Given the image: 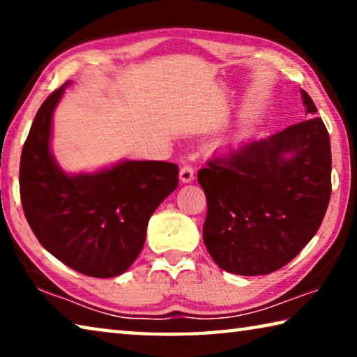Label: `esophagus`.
Segmentation results:
<instances>
[{"instance_id":"obj_1","label":"esophagus","mask_w":357,"mask_h":357,"mask_svg":"<svg viewBox=\"0 0 357 357\" xmlns=\"http://www.w3.org/2000/svg\"><path fill=\"white\" fill-rule=\"evenodd\" d=\"M193 178H195V170H193V167H192V165H184V167H181V170H179V179L183 181L184 184H187V183H192Z\"/></svg>"}]
</instances>
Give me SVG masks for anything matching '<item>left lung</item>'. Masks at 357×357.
<instances>
[{"mask_svg": "<svg viewBox=\"0 0 357 357\" xmlns=\"http://www.w3.org/2000/svg\"><path fill=\"white\" fill-rule=\"evenodd\" d=\"M307 114L317 107L301 89ZM331 142L321 118L293 124L208 162L204 245L220 269L264 275L315 236L331 198Z\"/></svg>", "mask_w": 357, "mask_h": 357, "instance_id": "8db88e82", "label": "left lung"}]
</instances>
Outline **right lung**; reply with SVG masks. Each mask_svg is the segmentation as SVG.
Segmentation results:
<instances>
[{
    "instance_id": "obj_1",
    "label": "right lung",
    "mask_w": 357,
    "mask_h": 357,
    "mask_svg": "<svg viewBox=\"0 0 357 357\" xmlns=\"http://www.w3.org/2000/svg\"><path fill=\"white\" fill-rule=\"evenodd\" d=\"M69 83L44 100L23 144L22 206L45 250L77 273L108 279L137 259L149 217L178 187L179 168L162 160H121L100 172L66 173L50 138L53 112Z\"/></svg>"
}]
</instances>
